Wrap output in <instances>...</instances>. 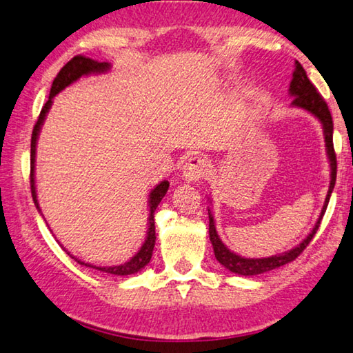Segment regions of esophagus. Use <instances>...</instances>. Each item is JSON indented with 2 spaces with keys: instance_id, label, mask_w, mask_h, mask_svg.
<instances>
[{
  "instance_id": "34e87169",
  "label": "esophagus",
  "mask_w": 353,
  "mask_h": 353,
  "mask_svg": "<svg viewBox=\"0 0 353 353\" xmlns=\"http://www.w3.org/2000/svg\"><path fill=\"white\" fill-rule=\"evenodd\" d=\"M210 170V163L201 156H192L183 165V178L188 183H199Z\"/></svg>"
}]
</instances>
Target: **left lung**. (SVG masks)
I'll list each match as a JSON object with an SVG mask.
<instances>
[{"mask_svg": "<svg viewBox=\"0 0 353 353\" xmlns=\"http://www.w3.org/2000/svg\"><path fill=\"white\" fill-rule=\"evenodd\" d=\"M290 95L294 97L292 103H291L294 108L305 109V111L313 114L314 117L322 123L327 156H328V161H330V186H328L325 203H323L321 216H319V219H317L316 225L313 227V230H311V233L307 236V238L300 242L297 247L291 248V250H288L285 253H279V255H274V256H268V258H244L241 255H236L234 252H231L230 248L223 244L222 239L219 238V234L216 231L214 216H212L211 210H208V214H210V241L212 244V248H214L216 259L223 265L225 269H228L230 272H233V274L245 275V276L259 275V274L269 272V270L281 268V265L294 261V259H296L300 253L307 248L311 239L314 238L316 231L321 225L322 217H323V214H325L328 200H330V195L333 192L334 181H336V154H334V148H333L332 114H330V111H328L325 100H323L319 92L316 90L313 83L308 79L307 72L303 70V67L300 65L299 61H296V68H294V73H292V79L290 84Z\"/></svg>", "mask_w": 353, "mask_h": 353, "instance_id": "obj_1", "label": "left lung"}]
</instances>
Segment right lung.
Segmentation results:
<instances>
[{
	"mask_svg": "<svg viewBox=\"0 0 353 353\" xmlns=\"http://www.w3.org/2000/svg\"><path fill=\"white\" fill-rule=\"evenodd\" d=\"M109 68H111V63L109 62H98L90 59V57H85V56H74L73 59L68 61L65 65L61 68V72L57 73V77L54 78L53 84H51V90H50V98L48 101L45 103V106L42 108V111H40V115L37 119L36 125H34V130H32V136H31V194H32V200H34V205L40 211V206H39V201H37V192H36V175H34V170H36V147H37V139H39V132L40 128H42V125L45 122V117L46 114H48L51 105H53V98L54 95L59 94L61 90H63L68 85L73 84L74 81H78L81 77H88V74H97V73H105L108 72ZM167 189H169V181H161L158 186H156L152 192H150V197H148V210H150V214H148V230H147V238L145 242H143L142 247L139 248V252L136 253L134 256H132L130 261H126L120 265H94V264H89V263H84L81 261V259L74 258L73 255H70V252H67L68 255H70L74 261H78L81 265H85V268H94L97 270H100V272H106V274H112V275H131V274H136L139 270L145 268V265L150 263V259H152L153 255V248H154V241H156V233H154V211L158 205L161 203V200L164 199V195L167 192Z\"/></svg>",
	"mask_w": 353,
	"mask_h": 353,
	"instance_id": "right-lung-1",
	"label": "right lung"
}]
</instances>
